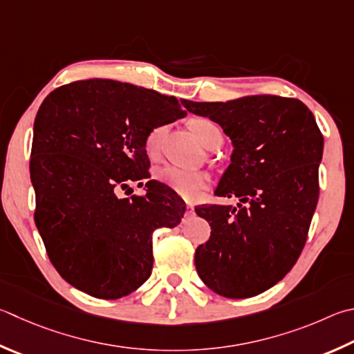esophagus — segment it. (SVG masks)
<instances>
[{
    "mask_svg": "<svg viewBox=\"0 0 354 354\" xmlns=\"http://www.w3.org/2000/svg\"><path fill=\"white\" fill-rule=\"evenodd\" d=\"M185 209H187V212H185V214H187V215L194 214V205H192V204H187V207H185Z\"/></svg>",
    "mask_w": 354,
    "mask_h": 354,
    "instance_id": "34e87169",
    "label": "esophagus"
}]
</instances>
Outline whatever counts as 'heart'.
<instances>
[{
    "instance_id": "1",
    "label": "heart",
    "mask_w": 354,
    "mask_h": 354,
    "mask_svg": "<svg viewBox=\"0 0 354 354\" xmlns=\"http://www.w3.org/2000/svg\"><path fill=\"white\" fill-rule=\"evenodd\" d=\"M189 128L194 131L195 136L201 140V144L207 149H216L223 142V130L221 127L209 118H192L189 120ZM165 128L158 127L149 133L145 138V151L150 158H155L159 149L160 140L164 138ZM155 179L159 184H164L171 189L175 194L185 199H195L204 189L209 185V176L203 171H189L178 169L173 165L160 167L155 171Z\"/></svg>"
}]
</instances>
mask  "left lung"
I'll use <instances>...</instances> for the list:
<instances>
[{
  "label": "left lung",
  "instance_id": "8db88e82",
  "mask_svg": "<svg viewBox=\"0 0 354 354\" xmlns=\"http://www.w3.org/2000/svg\"><path fill=\"white\" fill-rule=\"evenodd\" d=\"M185 108L216 122L234 142L232 164L215 195L241 201L195 209L212 229L196 248L198 275L223 297H254L279 283L305 248L324 136L308 106L291 97L185 102Z\"/></svg>",
  "mask_w": 354,
  "mask_h": 354
}]
</instances>
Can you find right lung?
Here are the masks:
<instances>
[{
  "instance_id": "1",
  "label": "right lung",
  "mask_w": 354,
  "mask_h": 354,
  "mask_svg": "<svg viewBox=\"0 0 354 354\" xmlns=\"http://www.w3.org/2000/svg\"><path fill=\"white\" fill-rule=\"evenodd\" d=\"M185 102L104 79L68 83L43 100L30 151L34 218L69 285L120 299L150 277L153 232L178 226L185 204L156 181L145 195H131V184L150 178L145 138L184 118Z\"/></svg>"
}]
</instances>
